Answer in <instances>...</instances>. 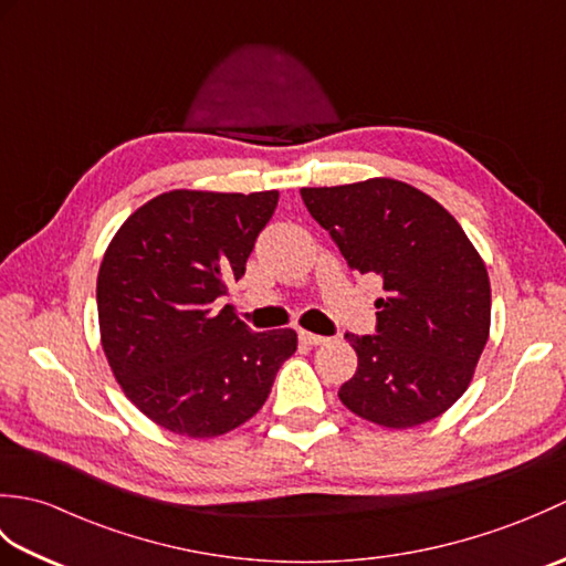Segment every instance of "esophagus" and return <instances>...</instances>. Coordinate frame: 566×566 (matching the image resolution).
Segmentation results:
<instances>
[{
  "instance_id": "1",
  "label": "esophagus",
  "mask_w": 566,
  "mask_h": 566,
  "mask_svg": "<svg viewBox=\"0 0 566 566\" xmlns=\"http://www.w3.org/2000/svg\"><path fill=\"white\" fill-rule=\"evenodd\" d=\"M298 340H302V343L308 345V347H316V345H326L331 338H326V335L308 333V331H298Z\"/></svg>"
}]
</instances>
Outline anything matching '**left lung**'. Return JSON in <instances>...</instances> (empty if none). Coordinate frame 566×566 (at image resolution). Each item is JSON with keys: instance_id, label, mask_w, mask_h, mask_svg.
Wrapping results in <instances>:
<instances>
[{"instance_id": "obj_1", "label": "left lung", "mask_w": 566, "mask_h": 566, "mask_svg": "<svg viewBox=\"0 0 566 566\" xmlns=\"http://www.w3.org/2000/svg\"><path fill=\"white\" fill-rule=\"evenodd\" d=\"M308 213L326 228L350 270L375 274L377 335H350L357 371L338 396L359 418L413 428L460 399L491 326V286L454 216L399 179L304 187Z\"/></svg>"}]
</instances>
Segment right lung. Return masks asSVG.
I'll use <instances>...</instances> for the list:
<instances>
[{
	"label": "right lung",
	"mask_w": 566,
	"mask_h": 566,
	"mask_svg": "<svg viewBox=\"0 0 566 566\" xmlns=\"http://www.w3.org/2000/svg\"><path fill=\"white\" fill-rule=\"evenodd\" d=\"M280 191L223 195L175 189L118 228L97 276L102 347L124 394L153 423L187 438L243 426L268 401L292 328L252 333L228 280L245 274Z\"/></svg>",
	"instance_id": "add662e5"
}]
</instances>
